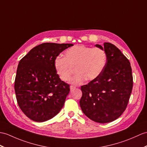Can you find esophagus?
I'll return each mask as SVG.
<instances>
[{"label":"esophagus","mask_w":147,"mask_h":147,"mask_svg":"<svg viewBox=\"0 0 147 147\" xmlns=\"http://www.w3.org/2000/svg\"><path fill=\"white\" fill-rule=\"evenodd\" d=\"M75 88H76V87H74V86H70V90L72 91L73 90L75 89Z\"/></svg>","instance_id":"obj_1"}]
</instances>
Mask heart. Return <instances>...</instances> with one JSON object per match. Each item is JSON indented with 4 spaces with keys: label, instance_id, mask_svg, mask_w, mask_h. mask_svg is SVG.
Wrapping results in <instances>:
<instances>
[{
    "label": "heart",
    "instance_id": "1",
    "mask_svg": "<svg viewBox=\"0 0 147 147\" xmlns=\"http://www.w3.org/2000/svg\"><path fill=\"white\" fill-rule=\"evenodd\" d=\"M107 60V55L104 49L77 45L66 50L64 58L56 57L53 66L57 76L64 81L69 79L71 67L74 66L76 73L69 82L78 85L83 83L86 79L92 81L97 78L103 72Z\"/></svg>",
    "mask_w": 147,
    "mask_h": 147
}]
</instances>
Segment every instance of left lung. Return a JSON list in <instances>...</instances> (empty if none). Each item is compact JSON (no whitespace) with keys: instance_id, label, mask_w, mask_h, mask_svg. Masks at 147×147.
Masks as SVG:
<instances>
[{"instance_id":"8db88e82","label":"left lung","mask_w":147,"mask_h":147,"mask_svg":"<svg viewBox=\"0 0 147 147\" xmlns=\"http://www.w3.org/2000/svg\"><path fill=\"white\" fill-rule=\"evenodd\" d=\"M95 46L105 51L106 66L97 78L81 86L80 105L90 120L106 123L120 117L127 107L133 88L129 61L113 44L105 42Z\"/></svg>"}]
</instances>
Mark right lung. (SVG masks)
<instances>
[{
  "mask_svg": "<svg viewBox=\"0 0 147 147\" xmlns=\"http://www.w3.org/2000/svg\"><path fill=\"white\" fill-rule=\"evenodd\" d=\"M72 44L46 42L34 47L19 61L14 89L20 110L34 121L53 118L63 107L69 85L54 69L55 58Z\"/></svg>",
  "mask_w": 147,
  "mask_h": 147,
  "instance_id": "add662e5",
  "label": "right lung"
}]
</instances>
